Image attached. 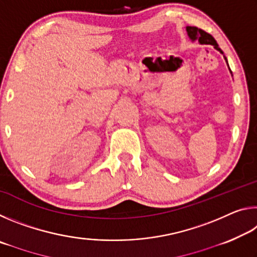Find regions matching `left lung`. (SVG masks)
Instances as JSON below:
<instances>
[{"label":"left lung","mask_w":257,"mask_h":257,"mask_svg":"<svg viewBox=\"0 0 257 257\" xmlns=\"http://www.w3.org/2000/svg\"><path fill=\"white\" fill-rule=\"evenodd\" d=\"M186 32H187V35H188V37L193 42L194 41H198L199 44H206V45L210 44V45H213V46H214L215 50L219 51L221 54H223L222 50L220 49L219 45H217L216 41L211 36L210 34L205 33V32H204V30L199 29L197 27H191V26H187ZM224 60H225V62H227V64H228V61H227V58H225V56H224ZM228 67H229V64H228ZM229 70H230V68H229ZM230 72H231V71H230Z\"/></svg>","instance_id":"1"}]
</instances>
